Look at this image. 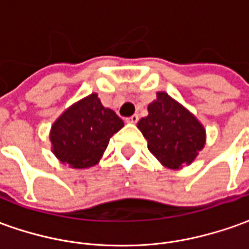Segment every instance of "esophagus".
<instances>
[{"mask_svg": "<svg viewBox=\"0 0 249 249\" xmlns=\"http://www.w3.org/2000/svg\"><path fill=\"white\" fill-rule=\"evenodd\" d=\"M139 119V116L137 115V114H134V115H131L130 118H126V122L127 123H137Z\"/></svg>", "mask_w": 249, "mask_h": 249, "instance_id": "obj_1", "label": "esophagus"}]
</instances>
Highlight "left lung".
<instances>
[{
	"label": "left lung",
	"mask_w": 249,
	"mask_h": 249,
	"mask_svg": "<svg viewBox=\"0 0 249 249\" xmlns=\"http://www.w3.org/2000/svg\"><path fill=\"white\" fill-rule=\"evenodd\" d=\"M147 111L138 128L147 139L150 153L173 170L190 165L205 144V128L198 119L166 92L157 93Z\"/></svg>",
	"instance_id": "8db88e82"
}]
</instances>
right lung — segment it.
Returning a JSON list of instances; mask_svg holds the SVG:
<instances>
[{
    "label": "right lung",
    "instance_id": "1",
    "mask_svg": "<svg viewBox=\"0 0 249 249\" xmlns=\"http://www.w3.org/2000/svg\"><path fill=\"white\" fill-rule=\"evenodd\" d=\"M123 126L121 118L106 108L96 93H91L67 108L52 124V153L70 167H91L99 162L110 138Z\"/></svg>",
    "mask_w": 249,
    "mask_h": 249
}]
</instances>
